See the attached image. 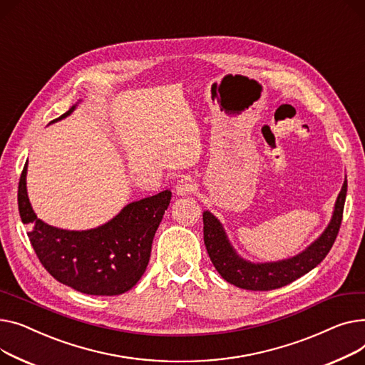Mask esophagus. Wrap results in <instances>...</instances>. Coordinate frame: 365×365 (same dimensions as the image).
<instances>
[{
	"mask_svg": "<svg viewBox=\"0 0 365 365\" xmlns=\"http://www.w3.org/2000/svg\"><path fill=\"white\" fill-rule=\"evenodd\" d=\"M196 190V181L192 180L191 177H184L181 178L178 182H177V187H175V191L178 196H188L191 195L192 191Z\"/></svg>",
	"mask_w": 365,
	"mask_h": 365,
	"instance_id": "esophagus-1",
	"label": "esophagus"
}]
</instances>
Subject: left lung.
<instances>
[{"label":"left lung","mask_w":365,"mask_h":365,"mask_svg":"<svg viewBox=\"0 0 365 365\" xmlns=\"http://www.w3.org/2000/svg\"><path fill=\"white\" fill-rule=\"evenodd\" d=\"M346 190L348 182L345 180L334 205L331 221L324 232L302 253L278 262L252 264L240 258L230 245L222 224L209 210L203 212L205 246L213 267L224 280L246 290L264 292L290 284L296 278L314 269L330 252L344 217Z\"/></svg>","instance_id":"8db88e82"}]
</instances>
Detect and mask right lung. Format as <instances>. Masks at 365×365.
I'll list each match as a JSON object with an SVG mask.
<instances>
[{
  "label": "right lung",
  "mask_w": 365,
  "mask_h": 365,
  "mask_svg": "<svg viewBox=\"0 0 365 365\" xmlns=\"http://www.w3.org/2000/svg\"><path fill=\"white\" fill-rule=\"evenodd\" d=\"M75 107L50 123L69 116ZM26 173L28 162L19 181V213L21 222L31 225L28 237L42 267L81 293L116 296L133 289L148 265L155 232L173 192L165 190L126 205L101 227L69 231L36 218L28 197Z\"/></svg>",
  "instance_id": "1"
}]
</instances>
